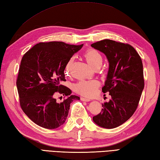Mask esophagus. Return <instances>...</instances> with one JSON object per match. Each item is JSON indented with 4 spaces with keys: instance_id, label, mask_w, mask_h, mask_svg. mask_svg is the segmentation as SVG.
Returning a JSON list of instances; mask_svg holds the SVG:
<instances>
[{
    "instance_id": "obj_1",
    "label": "esophagus",
    "mask_w": 160,
    "mask_h": 160,
    "mask_svg": "<svg viewBox=\"0 0 160 160\" xmlns=\"http://www.w3.org/2000/svg\"><path fill=\"white\" fill-rule=\"evenodd\" d=\"M80 99L82 101H84V102H89L91 100L89 99V98H84V97H82L80 98Z\"/></svg>"
}]
</instances>
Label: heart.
<instances>
[{
  "label": "heart",
  "instance_id": "heart-1",
  "mask_svg": "<svg viewBox=\"0 0 160 160\" xmlns=\"http://www.w3.org/2000/svg\"><path fill=\"white\" fill-rule=\"evenodd\" d=\"M84 56L87 62L89 65L95 68L98 66H101L102 64V56L98 51L94 49H89L87 50L84 53ZM73 58H71L66 64L64 73L66 75L69 73L70 68L73 63ZM99 82L96 80H82L74 84L73 89L76 92L80 93L82 96H91L96 93V91L99 87Z\"/></svg>",
  "mask_w": 160,
  "mask_h": 160
}]
</instances>
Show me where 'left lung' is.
Listing matches in <instances>:
<instances>
[{
	"mask_svg": "<svg viewBox=\"0 0 160 160\" xmlns=\"http://www.w3.org/2000/svg\"><path fill=\"white\" fill-rule=\"evenodd\" d=\"M91 46L102 52L109 63L102 90L111 96L93 121L104 128H116L132 116L140 100L144 87L142 59L128 44L105 39Z\"/></svg>",
	"mask_w": 160,
	"mask_h": 160,
	"instance_id": "obj_1",
	"label": "left lung"
}]
</instances>
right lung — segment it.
Listing matches in <instances>:
<instances>
[{
	"label": "right lung",
	"instance_id": "1",
	"mask_svg": "<svg viewBox=\"0 0 160 160\" xmlns=\"http://www.w3.org/2000/svg\"><path fill=\"white\" fill-rule=\"evenodd\" d=\"M82 46L63 42H40L23 56L16 81L20 104L24 113L40 127L48 129L61 127L67 120L71 103L80 100L60 83L66 81V64ZM56 93L67 98L57 101Z\"/></svg>",
	"mask_w": 160,
	"mask_h": 160
}]
</instances>
